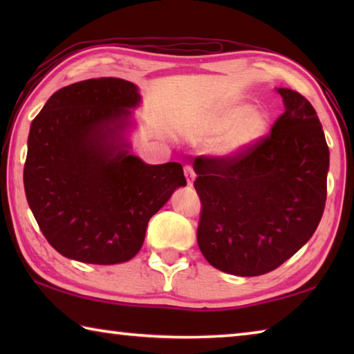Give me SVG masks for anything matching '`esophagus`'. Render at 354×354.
<instances>
[{"label":"esophagus","instance_id":"esophagus-1","mask_svg":"<svg viewBox=\"0 0 354 354\" xmlns=\"http://www.w3.org/2000/svg\"><path fill=\"white\" fill-rule=\"evenodd\" d=\"M184 175H185V179H187V184H189V185L194 184L195 176H196L194 167H192V165H185V167H184Z\"/></svg>","mask_w":354,"mask_h":354}]
</instances>
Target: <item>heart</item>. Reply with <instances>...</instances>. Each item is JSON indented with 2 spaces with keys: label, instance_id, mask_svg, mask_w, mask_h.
I'll return each instance as SVG.
<instances>
[{
  "label": "heart",
  "instance_id": "1",
  "mask_svg": "<svg viewBox=\"0 0 354 354\" xmlns=\"http://www.w3.org/2000/svg\"><path fill=\"white\" fill-rule=\"evenodd\" d=\"M270 127L263 109L236 101L218 107L200 124L198 136L209 142V153L221 159L237 158L253 148Z\"/></svg>",
  "mask_w": 354,
  "mask_h": 354
}]
</instances>
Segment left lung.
Listing matches in <instances>:
<instances>
[{
  "label": "left lung",
  "instance_id": "8db88e82",
  "mask_svg": "<svg viewBox=\"0 0 354 354\" xmlns=\"http://www.w3.org/2000/svg\"><path fill=\"white\" fill-rule=\"evenodd\" d=\"M286 111L237 158L198 156L196 241L212 267L237 277L278 268L306 243L326 201L329 149L313 104L278 88Z\"/></svg>",
  "mask_w": 354,
  "mask_h": 354
}]
</instances>
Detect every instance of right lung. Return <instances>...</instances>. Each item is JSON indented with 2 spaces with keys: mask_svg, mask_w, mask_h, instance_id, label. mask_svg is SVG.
I'll use <instances>...</instances> for the list:
<instances>
[{
  "mask_svg": "<svg viewBox=\"0 0 354 354\" xmlns=\"http://www.w3.org/2000/svg\"><path fill=\"white\" fill-rule=\"evenodd\" d=\"M136 84L98 77L53 93L32 120L23 183L48 243L70 259L111 266L139 253L149 218L185 185L183 165H148L124 129Z\"/></svg>",
  "mask_w": 354,
  "mask_h": 354,
  "instance_id": "add662e5",
  "label": "right lung"
}]
</instances>
